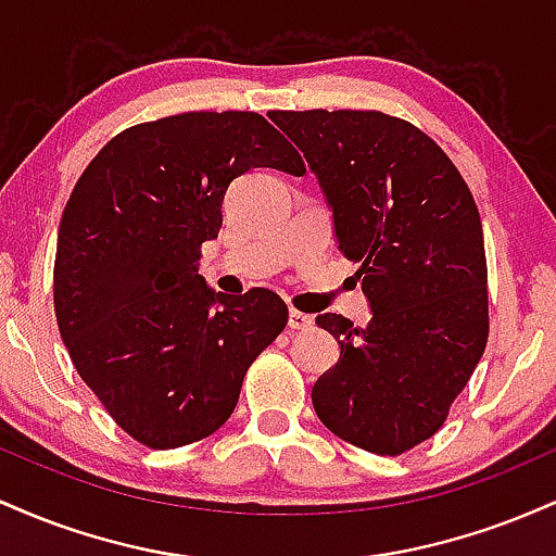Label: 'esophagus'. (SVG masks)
I'll list each match as a JSON object with an SVG mask.
<instances>
[{"mask_svg":"<svg viewBox=\"0 0 556 556\" xmlns=\"http://www.w3.org/2000/svg\"><path fill=\"white\" fill-rule=\"evenodd\" d=\"M311 324H314V316L300 314V311H290V316H287V327H290V329L303 331V329H308Z\"/></svg>","mask_w":556,"mask_h":556,"instance_id":"1","label":"esophagus"}]
</instances>
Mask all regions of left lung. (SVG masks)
Instances as JSON below:
<instances>
[{
    "label": "left lung",
    "mask_w": 556,
    "mask_h": 556,
    "mask_svg": "<svg viewBox=\"0 0 556 556\" xmlns=\"http://www.w3.org/2000/svg\"><path fill=\"white\" fill-rule=\"evenodd\" d=\"M303 151L337 248L361 264L371 321L316 324L340 342L311 392L344 442L400 455L442 429L489 337L486 253L476 201L450 156L381 112H271Z\"/></svg>",
    "instance_id": "1"
}]
</instances>
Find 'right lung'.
<instances>
[{"label": "right lung", "instance_id": "1", "mask_svg": "<svg viewBox=\"0 0 556 556\" xmlns=\"http://www.w3.org/2000/svg\"><path fill=\"white\" fill-rule=\"evenodd\" d=\"M303 175L256 112H188L127 127L73 188L54 311L80 379L140 444L172 450L232 416L242 379L287 324L271 290L225 295L198 274L235 177Z\"/></svg>", "mask_w": 556, "mask_h": 556}]
</instances>
